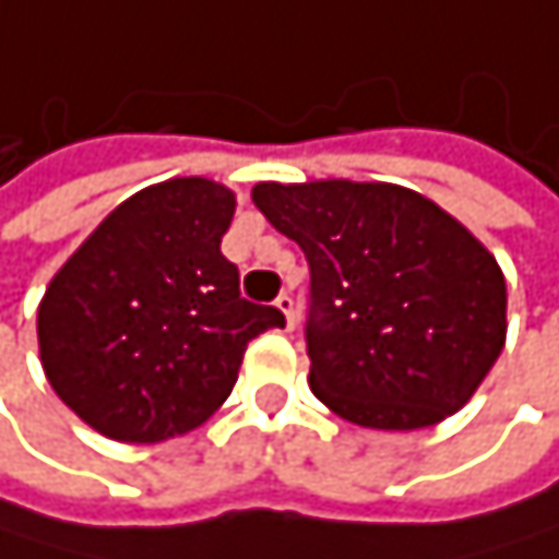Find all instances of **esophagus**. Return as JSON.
<instances>
[{
  "label": "esophagus",
  "mask_w": 559,
  "mask_h": 559,
  "mask_svg": "<svg viewBox=\"0 0 559 559\" xmlns=\"http://www.w3.org/2000/svg\"><path fill=\"white\" fill-rule=\"evenodd\" d=\"M274 305H277V311H282V314H285L288 328H295V324H298V308H295V298H292L288 292H285L282 298H277Z\"/></svg>",
  "instance_id": "1"
}]
</instances>
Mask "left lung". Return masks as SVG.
<instances>
[{
  "mask_svg": "<svg viewBox=\"0 0 559 559\" xmlns=\"http://www.w3.org/2000/svg\"><path fill=\"white\" fill-rule=\"evenodd\" d=\"M251 198L308 258V381L328 411L417 430L474 397L507 341V285L454 215L388 181H258Z\"/></svg>",
  "mask_w": 559,
  "mask_h": 559,
  "instance_id": "1",
  "label": "left lung"
}]
</instances>
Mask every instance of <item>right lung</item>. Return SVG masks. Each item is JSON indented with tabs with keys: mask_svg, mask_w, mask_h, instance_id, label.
Wrapping results in <instances>:
<instances>
[{
	"mask_svg": "<svg viewBox=\"0 0 559 559\" xmlns=\"http://www.w3.org/2000/svg\"><path fill=\"white\" fill-rule=\"evenodd\" d=\"M235 191L168 178L126 198L56 271L38 301V357L92 430L162 444L202 427L231 394L251 337L285 328L238 292L222 254Z\"/></svg>",
	"mask_w": 559,
	"mask_h": 559,
	"instance_id": "add662e5",
	"label": "right lung"
}]
</instances>
